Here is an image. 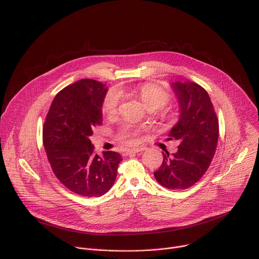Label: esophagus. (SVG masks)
I'll list each match as a JSON object with an SVG mask.
<instances>
[{"mask_svg":"<svg viewBox=\"0 0 259 259\" xmlns=\"http://www.w3.org/2000/svg\"><path fill=\"white\" fill-rule=\"evenodd\" d=\"M145 147H138V149H131V150H127L124 152V155H130V154H137L140 152L145 151Z\"/></svg>","mask_w":259,"mask_h":259,"instance_id":"1","label":"esophagus"}]
</instances>
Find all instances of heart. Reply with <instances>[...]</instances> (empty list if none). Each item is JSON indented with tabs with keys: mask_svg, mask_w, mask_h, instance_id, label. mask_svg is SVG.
<instances>
[{
	"mask_svg": "<svg viewBox=\"0 0 259 259\" xmlns=\"http://www.w3.org/2000/svg\"><path fill=\"white\" fill-rule=\"evenodd\" d=\"M123 90L112 89L109 90L102 102V112L106 116H113L117 113L120 101L121 93ZM135 93L140 98L143 105L150 110L159 109L168 101V94L165 90L155 84H144L135 89ZM161 117L163 119H171L170 114L162 113ZM140 129L137 126L131 124H125L121 127L118 137L119 139L126 144H135L136 136L139 133Z\"/></svg>",
	"mask_w": 259,
	"mask_h": 259,
	"instance_id": "obj_1",
	"label": "heart"
}]
</instances>
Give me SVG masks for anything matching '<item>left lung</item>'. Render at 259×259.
<instances>
[{"mask_svg": "<svg viewBox=\"0 0 259 259\" xmlns=\"http://www.w3.org/2000/svg\"><path fill=\"white\" fill-rule=\"evenodd\" d=\"M177 103L178 121L167 140L179 142L176 153H163V163L154 172L156 180L169 190L188 189L201 179L214 157L218 120L204 88L191 81L170 83Z\"/></svg>", "mask_w": 259, "mask_h": 259, "instance_id": "left-lung-1", "label": "left lung"}]
</instances>
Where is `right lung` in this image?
Returning a JSON list of instances; mask_svg holds the SVG:
<instances>
[{"label":"right lung","mask_w":259,"mask_h":259,"mask_svg":"<svg viewBox=\"0 0 259 259\" xmlns=\"http://www.w3.org/2000/svg\"><path fill=\"white\" fill-rule=\"evenodd\" d=\"M108 88L83 79L54 97L43 128V142L51 168L64 187L84 197L107 193L117 177L122 156L116 152L94 153L90 140L94 127L102 124V102Z\"/></svg>","instance_id":"right-lung-1"}]
</instances>
